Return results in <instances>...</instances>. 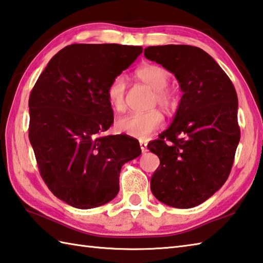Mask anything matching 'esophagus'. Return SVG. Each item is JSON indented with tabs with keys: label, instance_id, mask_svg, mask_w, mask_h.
I'll list each match as a JSON object with an SVG mask.
<instances>
[{
	"label": "esophagus",
	"instance_id": "1",
	"mask_svg": "<svg viewBox=\"0 0 263 263\" xmlns=\"http://www.w3.org/2000/svg\"><path fill=\"white\" fill-rule=\"evenodd\" d=\"M139 145H141V149L143 153H145L147 151V143L144 142V141H141L139 142Z\"/></svg>",
	"mask_w": 263,
	"mask_h": 263
}]
</instances>
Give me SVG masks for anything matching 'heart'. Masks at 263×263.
Here are the masks:
<instances>
[{
	"label": "heart",
	"instance_id": "heart-1",
	"mask_svg": "<svg viewBox=\"0 0 263 263\" xmlns=\"http://www.w3.org/2000/svg\"><path fill=\"white\" fill-rule=\"evenodd\" d=\"M136 76L149 88L154 90L155 101L164 109L175 105V95L167 88L170 74L165 68L157 64H145L136 70ZM126 79L122 74H118L111 80L106 95L110 105L117 111L125 108ZM163 125V116L158 110L147 112H132L117 120V129L128 136L143 139L151 135Z\"/></svg>",
	"mask_w": 263,
	"mask_h": 263
}]
</instances>
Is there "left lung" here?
<instances>
[{
    "label": "left lung",
    "mask_w": 263,
    "mask_h": 263,
    "mask_svg": "<svg viewBox=\"0 0 263 263\" xmlns=\"http://www.w3.org/2000/svg\"><path fill=\"white\" fill-rule=\"evenodd\" d=\"M144 57L174 73L183 92L171 125L147 145L160 159L151 191L169 206L194 208L220 190L232 170L240 138L236 90L200 47L148 46Z\"/></svg>",
    "instance_id": "1"
}]
</instances>
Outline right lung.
Listing matches in <instances>:
<instances>
[{
	"instance_id": "obj_1",
	"label": "right lung",
	"mask_w": 263,
	"mask_h": 263,
	"mask_svg": "<svg viewBox=\"0 0 263 263\" xmlns=\"http://www.w3.org/2000/svg\"><path fill=\"white\" fill-rule=\"evenodd\" d=\"M142 46L72 44L59 51L29 98V141L43 180L77 209L114 200L126 162L142 153L127 135L99 136L114 124L106 89Z\"/></svg>"
}]
</instances>
